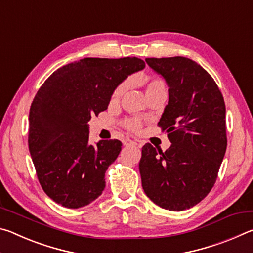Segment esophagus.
Returning a JSON list of instances; mask_svg holds the SVG:
<instances>
[{
  "label": "esophagus",
  "mask_w": 253,
  "mask_h": 253,
  "mask_svg": "<svg viewBox=\"0 0 253 253\" xmlns=\"http://www.w3.org/2000/svg\"><path fill=\"white\" fill-rule=\"evenodd\" d=\"M124 145L125 146H130V145H139V143H137L136 140H131V139H126L125 142H124Z\"/></svg>",
  "instance_id": "esophagus-1"
}]
</instances>
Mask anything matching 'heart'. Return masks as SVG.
<instances>
[{
  "label": "heart",
  "instance_id": "b5f03b06",
  "mask_svg": "<svg viewBox=\"0 0 253 253\" xmlns=\"http://www.w3.org/2000/svg\"><path fill=\"white\" fill-rule=\"evenodd\" d=\"M144 84H145V92H146L147 98H149L153 95L158 92H166V85L165 83L160 78H151V79H145L144 80ZM127 88V84L124 83L122 84H119L118 87L115 89V91L111 96V99L113 101H117L118 99H121L122 96L124 95ZM140 122L137 121V119H129L125 123V127L127 129L132 130V131H138L140 128Z\"/></svg>",
  "mask_w": 253,
  "mask_h": 253
}]
</instances>
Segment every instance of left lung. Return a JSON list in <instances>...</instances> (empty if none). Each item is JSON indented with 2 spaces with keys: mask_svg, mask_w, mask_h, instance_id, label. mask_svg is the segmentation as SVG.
Wrapping results in <instances>:
<instances>
[{
  "mask_svg": "<svg viewBox=\"0 0 253 253\" xmlns=\"http://www.w3.org/2000/svg\"><path fill=\"white\" fill-rule=\"evenodd\" d=\"M169 85V104L158 122L170 147L142 148L139 173L144 192L169 211L201 202L216 181L226 149L223 96L209 72L184 57L147 58Z\"/></svg>",
  "mask_w": 253,
  "mask_h": 253,
  "instance_id": "8db88e82",
  "label": "left lung"
}]
</instances>
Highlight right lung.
Listing matches in <instances>:
<instances>
[{"label": "right lung", "mask_w": 253, "mask_h": 253, "mask_svg": "<svg viewBox=\"0 0 253 253\" xmlns=\"http://www.w3.org/2000/svg\"><path fill=\"white\" fill-rule=\"evenodd\" d=\"M144 68L136 57L84 58L59 68L38 90L29 114V151L42 188L55 203L78 209L102 193L122 142L90 145L88 122L108 108L119 84Z\"/></svg>", "instance_id": "right-lung-1"}]
</instances>
